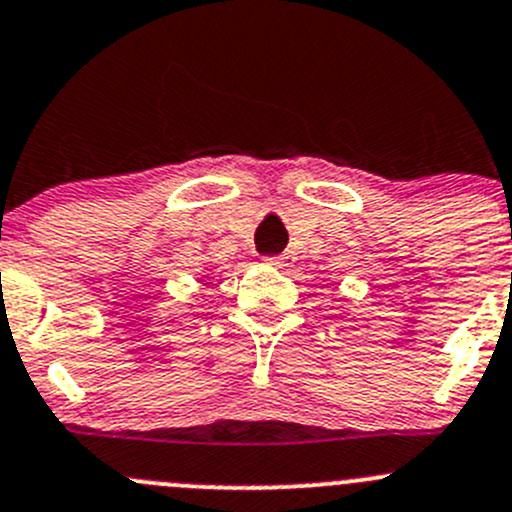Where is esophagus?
<instances>
[{"mask_svg":"<svg viewBox=\"0 0 512 512\" xmlns=\"http://www.w3.org/2000/svg\"><path fill=\"white\" fill-rule=\"evenodd\" d=\"M267 265L277 267V270H287V267L294 265V255L292 252H282V255H275V257H267Z\"/></svg>","mask_w":512,"mask_h":512,"instance_id":"obj_1","label":"esophagus"}]
</instances>
